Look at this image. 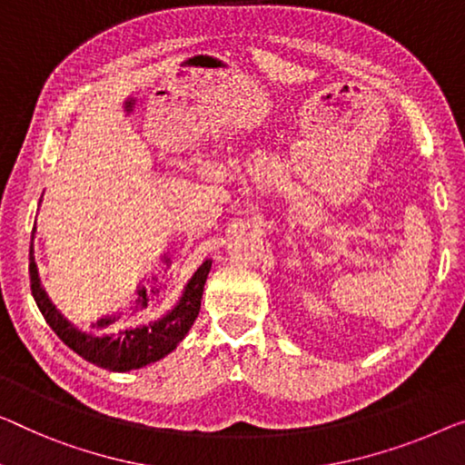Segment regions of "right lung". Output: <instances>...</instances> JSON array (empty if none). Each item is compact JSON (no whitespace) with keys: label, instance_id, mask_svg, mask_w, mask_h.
<instances>
[{"label":"right lung","instance_id":"1","mask_svg":"<svg viewBox=\"0 0 465 465\" xmlns=\"http://www.w3.org/2000/svg\"><path fill=\"white\" fill-rule=\"evenodd\" d=\"M37 227H33V235ZM33 246L29 254V273H31V292L37 302L41 315L50 323L55 336L64 342L68 349H73L85 361L104 367L108 371H131L140 370L150 363L161 361L177 349V344L188 336L190 328L196 322L200 301H203L204 283L209 277L213 261L206 259L183 286V292L179 301L173 304V309L166 311L163 317L154 322H148L135 328H124L110 334H94L71 323L64 315L55 309L50 301L45 288L41 286L39 269L33 256Z\"/></svg>","mask_w":465,"mask_h":465}]
</instances>
